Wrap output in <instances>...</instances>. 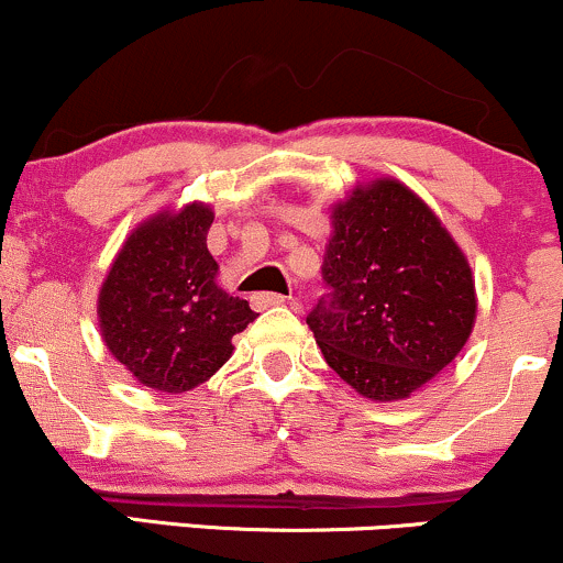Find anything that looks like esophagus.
Here are the masks:
<instances>
[{
  "instance_id": "obj_1",
  "label": "esophagus",
  "mask_w": 563,
  "mask_h": 563,
  "mask_svg": "<svg viewBox=\"0 0 563 563\" xmlns=\"http://www.w3.org/2000/svg\"><path fill=\"white\" fill-rule=\"evenodd\" d=\"M251 301H254V307L256 309H267V307H277V303H286V301H290V296H286V294H254L251 296Z\"/></svg>"
}]
</instances>
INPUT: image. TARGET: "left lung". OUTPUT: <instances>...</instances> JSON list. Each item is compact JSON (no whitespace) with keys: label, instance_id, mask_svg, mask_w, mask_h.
Here are the masks:
<instances>
[{"label":"left lung","instance_id":"1","mask_svg":"<svg viewBox=\"0 0 563 563\" xmlns=\"http://www.w3.org/2000/svg\"><path fill=\"white\" fill-rule=\"evenodd\" d=\"M320 296L307 325L325 363L376 402L405 399L457 357L476 318L471 267L450 232L397 179L333 209Z\"/></svg>","mask_w":563,"mask_h":563}]
</instances>
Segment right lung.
<instances>
[{"instance_id":"right-lung-1","label":"right lung","mask_w":563,"mask_h":563,"mask_svg":"<svg viewBox=\"0 0 563 563\" xmlns=\"http://www.w3.org/2000/svg\"><path fill=\"white\" fill-rule=\"evenodd\" d=\"M214 211L203 203L147 219L115 256L100 290L106 346L140 384L156 391L196 389L230 360L232 335L256 312L217 286L206 249Z\"/></svg>"}]
</instances>
